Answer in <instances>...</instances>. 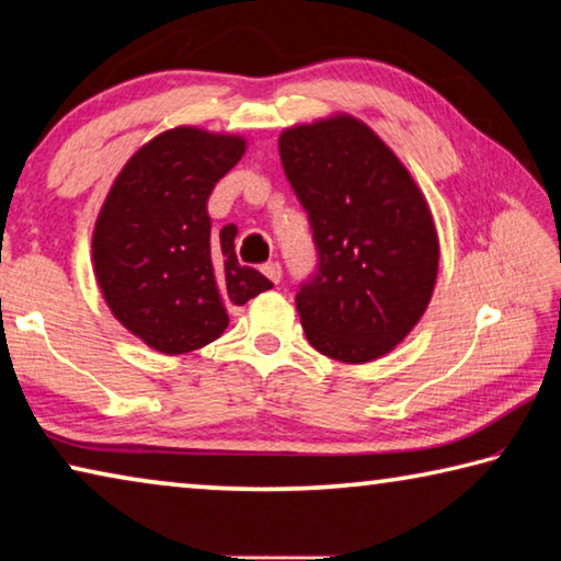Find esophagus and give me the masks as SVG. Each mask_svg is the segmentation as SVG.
Listing matches in <instances>:
<instances>
[{
	"label": "esophagus",
	"mask_w": 561,
	"mask_h": 561,
	"mask_svg": "<svg viewBox=\"0 0 561 561\" xmlns=\"http://www.w3.org/2000/svg\"><path fill=\"white\" fill-rule=\"evenodd\" d=\"M263 275L268 280H273V283H280V275H283V271H280V263H275V261H271V263H265L263 265Z\"/></svg>",
	"instance_id": "34e87169"
}]
</instances>
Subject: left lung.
<instances>
[{
  "instance_id": "obj_1",
  "label": "left lung",
  "mask_w": 561,
  "mask_h": 561,
  "mask_svg": "<svg viewBox=\"0 0 561 561\" xmlns=\"http://www.w3.org/2000/svg\"><path fill=\"white\" fill-rule=\"evenodd\" d=\"M278 151L318 255L296 296L308 343L341 363L390 353L435 288L439 245L425 196L353 116L288 128Z\"/></svg>"
}]
</instances>
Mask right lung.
Masks as SVG:
<instances>
[{"label": "right lung", "instance_id": "obj_1", "mask_svg": "<svg viewBox=\"0 0 561 561\" xmlns=\"http://www.w3.org/2000/svg\"><path fill=\"white\" fill-rule=\"evenodd\" d=\"M245 151L241 136L179 126L118 173L94 228L99 288L126 330L153 351L191 353L224 333L228 306L273 283L236 259V226L210 233L208 196Z\"/></svg>", "mask_w": 561, "mask_h": 561}]
</instances>
